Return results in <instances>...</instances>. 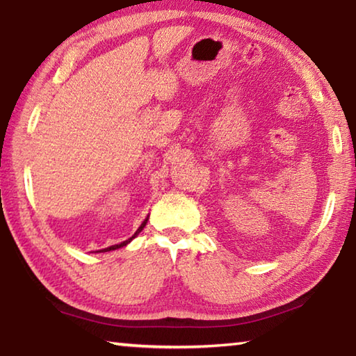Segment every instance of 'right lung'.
Returning a JSON list of instances; mask_svg holds the SVG:
<instances>
[{
	"instance_id": "add662e5",
	"label": "right lung",
	"mask_w": 356,
	"mask_h": 356,
	"mask_svg": "<svg viewBox=\"0 0 356 356\" xmlns=\"http://www.w3.org/2000/svg\"><path fill=\"white\" fill-rule=\"evenodd\" d=\"M147 218H149V216H147ZM147 218L146 220H144L143 222H141V226L140 227H138V231L134 234V236H131L129 240H125V242H122V243H119V245H113V246H110V248H105V250H100V251H113V250H118V248H122V246H125V245H129L130 242H131V240H134L136 236H138V234H140L141 231H143V229H144V226H146V222H147Z\"/></svg>"
}]
</instances>
